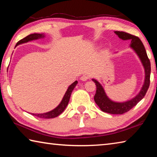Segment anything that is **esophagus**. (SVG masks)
<instances>
[{
    "instance_id": "34e87169",
    "label": "esophagus",
    "mask_w": 157,
    "mask_h": 157,
    "mask_svg": "<svg viewBox=\"0 0 157 157\" xmlns=\"http://www.w3.org/2000/svg\"><path fill=\"white\" fill-rule=\"evenodd\" d=\"M88 79H89V76L86 75H82V76L81 77V78H80L81 80L83 81V82L86 81Z\"/></svg>"
}]
</instances>
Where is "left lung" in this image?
I'll list each match as a JSON object with an SVG mask.
<instances>
[{"instance_id":"8db88e82","label":"left lung","mask_w":157,"mask_h":157,"mask_svg":"<svg viewBox=\"0 0 157 157\" xmlns=\"http://www.w3.org/2000/svg\"><path fill=\"white\" fill-rule=\"evenodd\" d=\"M114 33L122 40L131 41L129 48L139 57L145 71L144 82H143L141 89L139 94L132 99L124 101V102H117V101L112 100L108 97L102 85L97 79L93 78L92 80L95 83L97 88L94 96L95 102L100 107L101 111L110 114H123L129 111L144 98L150 86L151 66L145 47L139 37L122 31H114Z\"/></svg>"}]
</instances>
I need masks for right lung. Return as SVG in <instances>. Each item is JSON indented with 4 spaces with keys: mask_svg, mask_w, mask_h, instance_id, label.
I'll list each match as a JSON object with an SVG mask.
<instances>
[{
    "mask_svg": "<svg viewBox=\"0 0 157 157\" xmlns=\"http://www.w3.org/2000/svg\"><path fill=\"white\" fill-rule=\"evenodd\" d=\"M45 37H46V34L44 33L31 34L30 35L27 36L26 37H25V38H23V39H21V40L18 41L17 44V45H16L15 47H17L20 44H25V43H28L29 41L37 40V39H44ZM77 84H78V81H75L68 87V89L66 90V91L64 95H63L62 101H61L59 104L58 105V106H57L54 109H52L50 111H48V112H46V113H31V114H33V116H35L36 117H38V118H53L60 115V114L65 110L66 107H67L69 100H70L71 93H72L73 90L76 86Z\"/></svg>",
    "mask_w": 157,
    "mask_h": 157,
    "instance_id": "1",
    "label": "right lung"
}]
</instances>
